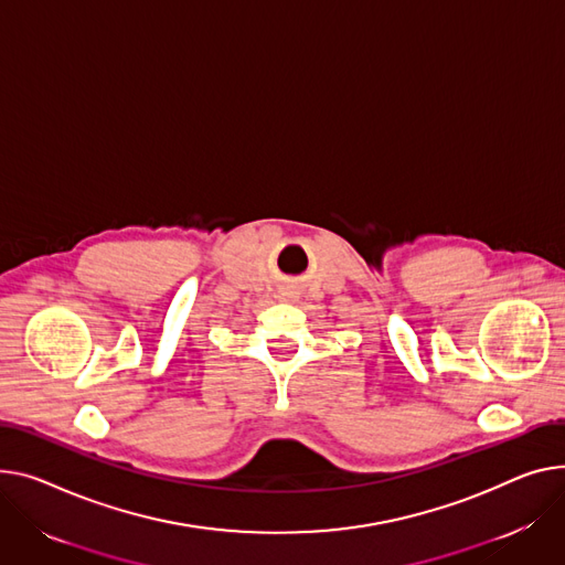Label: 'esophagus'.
Instances as JSON below:
<instances>
[{
	"instance_id": "1",
	"label": "esophagus",
	"mask_w": 565,
	"mask_h": 565,
	"mask_svg": "<svg viewBox=\"0 0 565 565\" xmlns=\"http://www.w3.org/2000/svg\"><path fill=\"white\" fill-rule=\"evenodd\" d=\"M281 297H284V299H290V297H295V290L286 286V288H281Z\"/></svg>"
}]
</instances>
